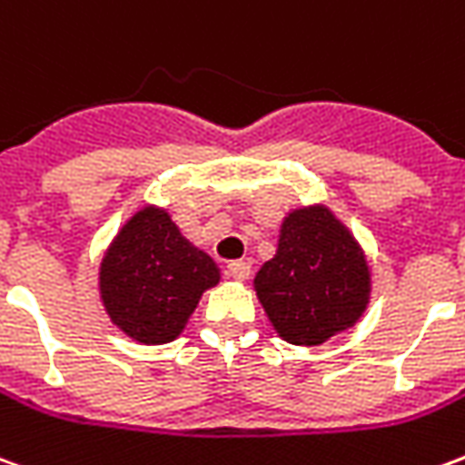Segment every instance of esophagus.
Masks as SVG:
<instances>
[{
  "label": "esophagus",
  "mask_w": 465,
  "mask_h": 465,
  "mask_svg": "<svg viewBox=\"0 0 465 465\" xmlns=\"http://www.w3.org/2000/svg\"><path fill=\"white\" fill-rule=\"evenodd\" d=\"M226 273L232 276L233 282H246L249 279V273H252V266L246 262H232L226 266Z\"/></svg>",
  "instance_id": "1"
}]
</instances>
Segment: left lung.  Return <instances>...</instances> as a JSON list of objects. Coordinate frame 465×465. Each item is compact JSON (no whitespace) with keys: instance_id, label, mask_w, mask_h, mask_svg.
I'll return each instance as SVG.
<instances>
[{"instance_id":"1","label":"left lung","mask_w":465,"mask_h":465,"mask_svg":"<svg viewBox=\"0 0 465 465\" xmlns=\"http://www.w3.org/2000/svg\"><path fill=\"white\" fill-rule=\"evenodd\" d=\"M371 283L353 232L326 203H309L283 216L276 253L253 276V292L279 339L322 346L359 323Z\"/></svg>"}]
</instances>
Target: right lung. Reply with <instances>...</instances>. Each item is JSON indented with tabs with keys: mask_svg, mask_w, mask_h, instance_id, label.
<instances>
[{
	"mask_svg": "<svg viewBox=\"0 0 465 465\" xmlns=\"http://www.w3.org/2000/svg\"><path fill=\"white\" fill-rule=\"evenodd\" d=\"M222 269L193 246L172 213L143 203L116 232L99 263V302L132 341L159 346L179 339Z\"/></svg>",
	"mask_w": 465,
	"mask_h": 465,
	"instance_id": "1",
	"label": "right lung"
}]
</instances>
